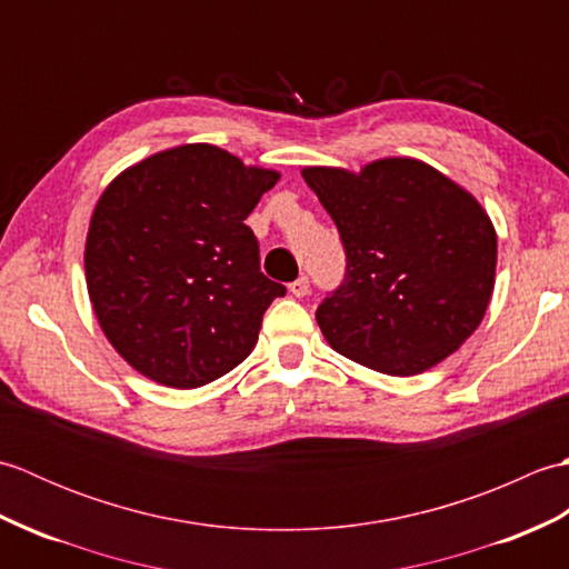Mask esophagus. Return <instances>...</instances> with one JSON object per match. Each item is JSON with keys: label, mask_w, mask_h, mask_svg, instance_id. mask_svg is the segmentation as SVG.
<instances>
[{"label": "esophagus", "mask_w": 569, "mask_h": 569, "mask_svg": "<svg viewBox=\"0 0 569 569\" xmlns=\"http://www.w3.org/2000/svg\"><path fill=\"white\" fill-rule=\"evenodd\" d=\"M291 293H293L296 298H306V296L310 293V281H308V276H300V278H296V281L291 283Z\"/></svg>", "instance_id": "34e87169"}]
</instances>
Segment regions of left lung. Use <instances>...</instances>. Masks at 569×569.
<instances>
[{"mask_svg": "<svg viewBox=\"0 0 569 569\" xmlns=\"http://www.w3.org/2000/svg\"><path fill=\"white\" fill-rule=\"evenodd\" d=\"M345 247V278L316 320L337 352L391 377L450 357L479 328L497 273V232L467 190L413 159L361 173L306 168Z\"/></svg>", "mask_w": 569, "mask_h": 569, "instance_id": "1", "label": "left lung"}]
</instances>
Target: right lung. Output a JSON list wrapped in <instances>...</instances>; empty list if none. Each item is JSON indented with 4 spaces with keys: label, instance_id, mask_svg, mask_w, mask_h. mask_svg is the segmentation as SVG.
I'll list each match as a JSON object with an SVG mask.
<instances>
[{
    "label": "right lung",
    "instance_id": "obj_1",
    "mask_svg": "<svg viewBox=\"0 0 569 569\" xmlns=\"http://www.w3.org/2000/svg\"><path fill=\"white\" fill-rule=\"evenodd\" d=\"M278 173L210 143L127 168L92 212L84 276L107 340L143 377L198 389L257 345L286 286L261 273L244 224Z\"/></svg>",
    "mask_w": 569,
    "mask_h": 569
}]
</instances>
